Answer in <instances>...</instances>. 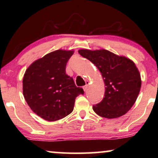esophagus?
<instances>
[{"label":"esophagus","instance_id":"34e87169","mask_svg":"<svg viewBox=\"0 0 158 158\" xmlns=\"http://www.w3.org/2000/svg\"><path fill=\"white\" fill-rule=\"evenodd\" d=\"M88 84H89V83H88V81H86V85H84L83 88V90L85 92H86V90H87V88H88Z\"/></svg>","mask_w":158,"mask_h":158}]
</instances>
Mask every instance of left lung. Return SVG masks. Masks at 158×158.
Segmentation results:
<instances>
[{"instance_id":"1","label":"left lung","mask_w":158,"mask_h":158,"mask_svg":"<svg viewBox=\"0 0 158 158\" xmlns=\"http://www.w3.org/2000/svg\"><path fill=\"white\" fill-rule=\"evenodd\" d=\"M78 52L97 67L105 83L104 98L93 106L98 115L114 118L132 107L141 88V77L134 62L106 49H80Z\"/></svg>"}]
</instances>
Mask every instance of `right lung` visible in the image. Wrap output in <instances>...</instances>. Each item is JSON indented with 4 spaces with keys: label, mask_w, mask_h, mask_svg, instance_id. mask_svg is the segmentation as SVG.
<instances>
[{
    "label": "right lung",
    "mask_w": 158,
    "mask_h": 158,
    "mask_svg": "<svg viewBox=\"0 0 158 158\" xmlns=\"http://www.w3.org/2000/svg\"><path fill=\"white\" fill-rule=\"evenodd\" d=\"M73 50H58L34 61L23 78V94L36 115L49 122L65 117L73 111L75 101L83 94L73 77L66 74L67 62Z\"/></svg>",
    "instance_id": "1"
}]
</instances>
